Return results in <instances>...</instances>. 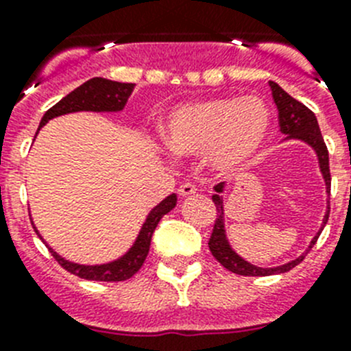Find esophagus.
Listing matches in <instances>:
<instances>
[{"instance_id":"34e87169","label":"esophagus","mask_w":351,"mask_h":351,"mask_svg":"<svg viewBox=\"0 0 351 351\" xmlns=\"http://www.w3.org/2000/svg\"><path fill=\"white\" fill-rule=\"evenodd\" d=\"M197 193V188H195V184H191V182H182L181 186H179V195L181 197H190V195Z\"/></svg>"}]
</instances>
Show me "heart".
Returning <instances> with one entry per match:
<instances>
[{
	"label": "heart",
	"mask_w": 351,
	"mask_h": 351,
	"mask_svg": "<svg viewBox=\"0 0 351 351\" xmlns=\"http://www.w3.org/2000/svg\"><path fill=\"white\" fill-rule=\"evenodd\" d=\"M271 130L267 105L255 96H221L176 107L161 125L167 147L178 156L204 154L214 172L230 173L250 163Z\"/></svg>",
	"instance_id": "1"
}]
</instances>
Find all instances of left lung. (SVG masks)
Masks as SVG:
<instances>
[{
    "mask_svg": "<svg viewBox=\"0 0 351 351\" xmlns=\"http://www.w3.org/2000/svg\"><path fill=\"white\" fill-rule=\"evenodd\" d=\"M272 89V98H274V104L278 107V112H280V128L283 135H287L285 141H300L304 144H308L309 147L316 153L318 158V167H320V172L324 176L325 181V190L327 195H330V170H328V151L327 145H325L324 137L320 133V126H318V121H316L315 114L309 110L306 105H302L300 101H297L295 98H291L287 91H285L281 86H278L276 82H269ZM226 190V182H219V184L214 186L213 202L218 210V218L214 223L213 234L209 239V250L213 253V256L221 263L223 267L228 269L234 274L241 276H272V274H283L288 272L290 269H293L297 263H300L304 260V256L308 255V251L311 250L313 244L316 243V239L320 237L324 226L328 221V213H330V207H328L327 200V210H325L324 221H322V228L316 232L315 237L311 239L308 250L304 251L302 255L297 256V258L290 260V262L283 263V265H276V267H258L255 263L247 262L243 256L237 255L235 250L232 247L230 241L226 237V228H225V204H223V193Z\"/></svg>",
    "mask_w": 351,
    "mask_h": 351,
    "instance_id": "1",
    "label": "left lung"
}]
</instances>
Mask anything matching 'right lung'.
Listing matches in <instances>:
<instances>
[{"mask_svg": "<svg viewBox=\"0 0 351 351\" xmlns=\"http://www.w3.org/2000/svg\"><path fill=\"white\" fill-rule=\"evenodd\" d=\"M135 84L128 82H117V80L104 79V77H93V79L86 80L82 86L68 93L64 98H61L54 107H51L47 112L43 114L42 121H40L38 132L42 126H45L51 119L54 117L64 116V114H73V112H121L125 108L126 101H128L130 95H132ZM36 132V135H38ZM178 204V195L172 193L161 200L158 206L149 210L147 218L142 223L141 232H138L135 243L130 246L125 255H121L119 258L112 260L107 263H98V265H84V263L70 262V260L63 258L60 253H56L51 246H49L40 232L36 230L33 218H31V225L42 239L45 246H49L52 256L58 260L61 267L66 269L71 274L79 276L82 280H91V281H125L130 280L138 269L142 267L145 256L149 253V246H151V237H153L154 230H156L160 219L165 216L167 213L176 207Z\"/></svg>", "mask_w": 351, "mask_h": 351, "instance_id": "1", "label": "right lung"}]
</instances>
